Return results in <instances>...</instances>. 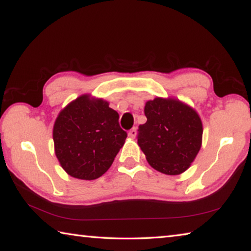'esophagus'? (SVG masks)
<instances>
[{
	"instance_id": "1",
	"label": "esophagus",
	"mask_w": 251,
	"mask_h": 251,
	"mask_svg": "<svg viewBox=\"0 0 251 251\" xmlns=\"http://www.w3.org/2000/svg\"><path fill=\"white\" fill-rule=\"evenodd\" d=\"M136 135H137V129H136L135 127H134V128H131V129L129 130L128 136H129L130 138H135V137H136Z\"/></svg>"
}]
</instances>
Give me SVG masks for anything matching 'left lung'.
Returning a JSON list of instances; mask_svg holds the SVG:
<instances>
[{
    "mask_svg": "<svg viewBox=\"0 0 251 251\" xmlns=\"http://www.w3.org/2000/svg\"><path fill=\"white\" fill-rule=\"evenodd\" d=\"M137 144L151 166L165 175H180L201 151L202 122L196 109L176 97H155L144 108Z\"/></svg>",
    "mask_w": 251,
    "mask_h": 251,
    "instance_id": "8db88e82",
    "label": "left lung"
}]
</instances>
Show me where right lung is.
I'll use <instances>...</instances> for the list:
<instances>
[{
    "instance_id": "obj_1",
    "label": "right lung",
    "mask_w": 251,
    "mask_h": 251,
    "mask_svg": "<svg viewBox=\"0 0 251 251\" xmlns=\"http://www.w3.org/2000/svg\"><path fill=\"white\" fill-rule=\"evenodd\" d=\"M118 118L107 100L91 94L62 108L53 126L54 151L70 176L94 180L108 171L127 137Z\"/></svg>"
}]
</instances>
